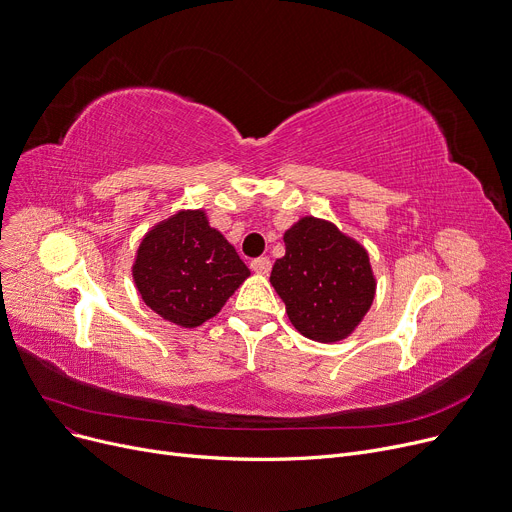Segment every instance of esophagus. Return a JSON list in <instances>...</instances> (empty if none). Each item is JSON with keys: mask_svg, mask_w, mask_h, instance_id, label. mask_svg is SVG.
<instances>
[{"mask_svg": "<svg viewBox=\"0 0 512 512\" xmlns=\"http://www.w3.org/2000/svg\"><path fill=\"white\" fill-rule=\"evenodd\" d=\"M251 270L255 272V274H270V270H272V261H270V257H257V259H253L251 261Z\"/></svg>", "mask_w": 512, "mask_h": 512, "instance_id": "1", "label": "esophagus"}]
</instances>
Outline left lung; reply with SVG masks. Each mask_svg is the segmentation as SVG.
I'll list each match as a JSON object with an SVG mask.
<instances>
[{
  "label": "left lung",
  "instance_id": "left-lung-1",
  "mask_svg": "<svg viewBox=\"0 0 512 512\" xmlns=\"http://www.w3.org/2000/svg\"><path fill=\"white\" fill-rule=\"evenodd\" d=\"M284 257L270 282L286 305L290 324L315 342L351 336L375 297L367 251L332 222L313 215L284 232Z\"/></svg>",
  "mask_w": 512,
  "mask_h": 512
}]
</instances>
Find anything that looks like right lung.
<instances>
[{
    "label": "right lung",
    "mask_w": 512,
    "mask_h": 512,
    "mask_svg": "<svg viewBox=\"0 0 512 512\" xmlns=\"http://www.w3.org/2000/svg\"><path fill=\"white\" fill-rule=\"evenodd\" d=\"M249 276L203 209H182L153 226L132 265L145 305L180 328H197L218 315Z\"/></svg>",
    "instance_id": "add662e5"
}]
</instances>
